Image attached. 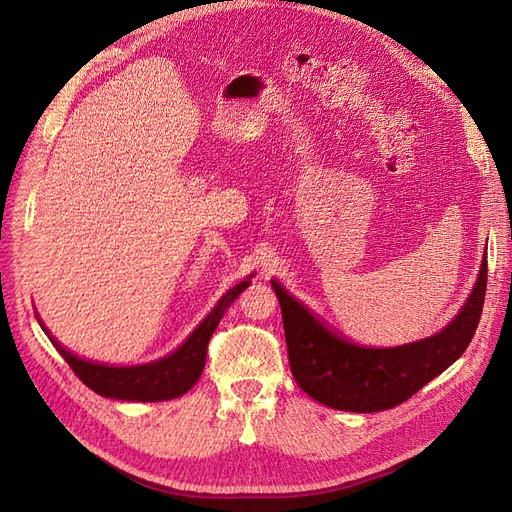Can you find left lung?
<instances>
[{
  "label": "left lung",
  "instance_id": "obj_1",
  "mask_svg": "<svg viewBox=\"0 0 512 512\" xmlns=\"http://www.w3.org/2000/svg\"><path fill=\"white\" fill-rule=\"evenodd\" d=\"M282 307L290 371L320 404L348 412H380L404 404L466 352L483 314L487 258L470 299L451 324L421 342L365 348L333 333L309 309L271 282Z\"/></svg>",
  "mask_w": 512,
  "mask_h": 512
}]
</instances>
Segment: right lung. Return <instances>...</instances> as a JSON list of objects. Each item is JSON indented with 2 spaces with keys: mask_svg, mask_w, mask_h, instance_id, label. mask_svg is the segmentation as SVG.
<instances>
[{
  "mask_svg": "<svg viewBox=\"0 0 512 512\" xmlns=\"http://www.w3.org/2000/svg\"><path fill=\"white\" fill-rule=\"evenodd\" d=\"M247 286H250V277L224 294L218 305L211 309V314L198 324L188 339H185V344L181 348H177L173 354L164 356L160 361L145 365L113 367L89 363L81 359V356L68 352L55 337L49 335V331L44 329V324L40 320L38 322L42 324L44 333L49 335L57 352L64 356L66 363L72 367L74 374L94 393L121 401H166L188 393L198 382L200 374H203L205 369L207 346L215 327L220 324L230 303L235 301Z\"/></svg>",
  "mask_w": 512,
  "mask_h": 512,
  "instance_id": "right-lung-1",
  "label": "right lung"
}]
</instances>
